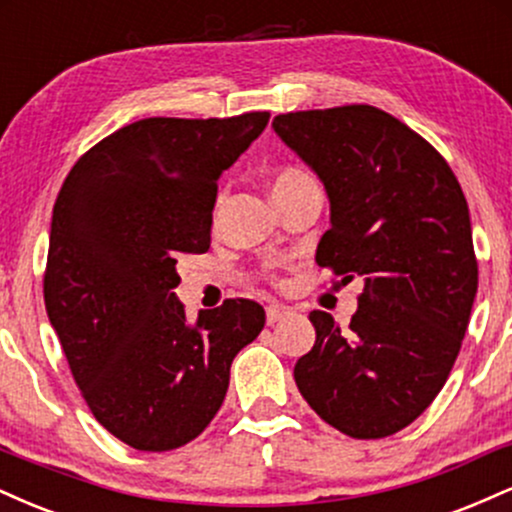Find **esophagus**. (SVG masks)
<instances>
[{
  "mask_svg": "<svg viewBox=\"0 0 512 512\" xmlns=\"http://www.w3.org/2000/svg\"><path fill=\"white\" fill-rule=\"evenodd\" d=\"M293 315V308H289V305H281V303H272L267 305V322L269 325H274V322L284 320V317Z\"/></svg>",
  "mask_w": 512,
  "mask_h": 512,
  "instance_id": "obj_1",
  "label": "esophagus"
}]
</instances>
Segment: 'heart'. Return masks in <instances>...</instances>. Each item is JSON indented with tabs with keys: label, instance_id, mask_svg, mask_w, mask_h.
Wrapping results in <instances>:
<instances>
[{
	"label": "heart",
	"instance_id": "1",
	"mask_svg": "<svg viewBox=\"0 0 512 512\" xmlns=\"http://www.w3.org/2000/svg\"><path fill=\"white\" fill-rule=\"evenodd\" d=\"M317 182L313 175L308 173V170L298 168V166H286L281 168L279 173L274 175V182H272V192H274V199H286V197H293L298 195V192H305V190H315ZM223 197H226V190L219 195V202H216V207H221Z\"/></svg>",
	"mask_w": 512,
	"mask_h": 512
}]
</instances>
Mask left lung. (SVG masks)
<instances>
[{"instance_id": "obj_1", "label": "left lung", "mask_w": 512, "mask_h": 512, "mask_svg": "<svg viewBox=\"0 0 512 512\" xmlns=\"http://www.w3.org/2000/svg\"><path fill=\"white\" fill-rule=\"evenodd\" d=\"M272 125L330 195L317 264L332 284L363 279L349 330L310 313L315 346L293 378L344 436L387 438L424 414L460 354L479 286L467 199L448 161L375 105L298 110Z\"/></svg>"}]
</instances>
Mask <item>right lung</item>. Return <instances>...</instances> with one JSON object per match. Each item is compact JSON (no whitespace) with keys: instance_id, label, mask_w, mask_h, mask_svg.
Wrapping results in <instances>:
<instances>
[{"instance_id":"right-lung-1","label":"right lung","mask_w":512,"mask_h":512,"mask_svg":"<svg viewBox=\"0 0 512 512\" xmlns=\"http://www.w3.org/2000/svg\"><path fill=\"white\" fill-rule=\"evenodd\" d=\"M267 122V110L146 117L91 146L62 182L45 310L91 414L129 448L195 440L221 409L233 358L262 332L250 298L187 325L173 289L178 257L209 250L219 175Z\"/></svg>"}]
</instances>
